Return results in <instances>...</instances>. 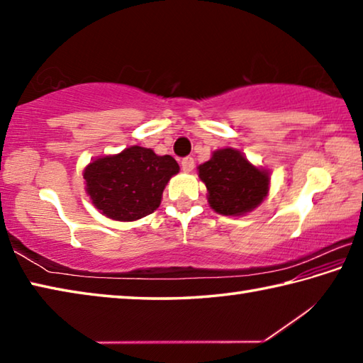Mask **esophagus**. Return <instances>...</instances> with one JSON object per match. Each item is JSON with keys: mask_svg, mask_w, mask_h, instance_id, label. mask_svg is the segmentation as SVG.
Wrapping results in <instances>:
<instances>
[{"mask_svg": "<svg viewBox=\"0 0 363 363\" xmlns=\"http://www.w3.org/2000/svg\"><path fill=\"white\" fill-rule=\"evenodd\" d=\"M194 164H195V162H194L192 157H186V158L181 160V168H182V171H186V173H189V171L194 169Z\"/></svg>", "mask_w": 363, "mask_h": 363, "instance_id": "esophagus-1", "label": "esophagus"}]
</instances>
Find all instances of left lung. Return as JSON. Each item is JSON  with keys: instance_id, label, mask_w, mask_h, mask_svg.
Here are the masks:
<instances>
[{"instance_id": "obj_1", "label": "left lung", "mask_w": 363, "mask_h": 363, "mask_svg": "<svg viewBox=\"0 0 363 363\" xmlns=\"http://www.w3.org/2000/svg\"><path fill=\"white\" fill-rule=\"evenodd\" d=\"M196 171L206 186L208 205L223 216H245L269 195V169L256 167L232 147L214 150Z\"/></svg>"}]
</instances>
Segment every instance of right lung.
<instances>
[{"label": "right lung", "mask_w": 363, "mask_h": 363, "mask_svg": "<svg viewBox=\"0 0 363 363\" xmlns=\"http://www.w3.org/2000/svg\"><path fill=\"white\" fill-rule=\"evenodd\" d=\"M177 173L179 164L171 155H157L152 149L131 145L86 164L84 190L104 216L130 223L157 210L164 187Z\"/></svg>", "instance_id": "add662e5"}]
</instances>
